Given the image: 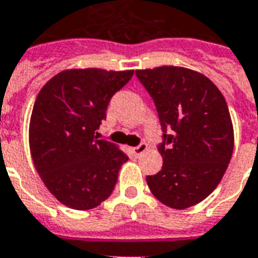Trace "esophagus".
Masks as SVG:
<instances>
[{
    "mask_svg": "<svg viewBox=\"0 0 258 258\" xmlns=\"http://www.w3.org/2000/svg\"><path fill=\"white\" fill-rule=\"evenodd\" d=\"M147 149H148V145H147V144H144V142H142V144H140L138 147L133 148V154H134L135 156H140V155L144 154V152H145Z\"/></svg>",
    "mask_w": 258,
    "mask_h": 258,
    "instance_id": "1",
    "label": "esophagus"
}]
</instances>
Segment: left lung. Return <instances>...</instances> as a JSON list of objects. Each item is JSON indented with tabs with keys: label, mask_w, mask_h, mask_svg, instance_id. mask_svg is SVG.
Here are the masks:
<instances>
[{
	"label": "left lung",
	"mask_w": 258,
	"mask_h": 258,
	"mask_svg": "<svg viewBox=\"0 0 258 258\" xmlns=\"http://www.w3.org/2000/svg\"><path fill=\"white\" fill-rule=\"evenodd\" d=\"M158 110L163 142L160 172L147 176L162 204L184 210L217 188L233 152V125L226 100L203 74L183 67L137 70Z\"/></svg>",
	"instance_id": "left-lung-1"
}]
</instances>
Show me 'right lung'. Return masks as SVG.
Returning a JSON list of instances; mask_svg holds the SVG:
<instances>
[{"label": "right lung", "mask_w": 258, "mask_h": 258, "mask_svg": "<svg viewBox=\"0 0 258 258\" xmlns=\"http://www.w3.org/2000/svg\"><path fill=\"white\" fill-rule=\"evenodd\" d=\"M133 74L66 70L39 92L29 124L30 154L43 183L61 204L92 210L114 190L128 156L95 134L111 96Z\"/></svg>", "instance_id": "right-lung-1"}]
</instances>
